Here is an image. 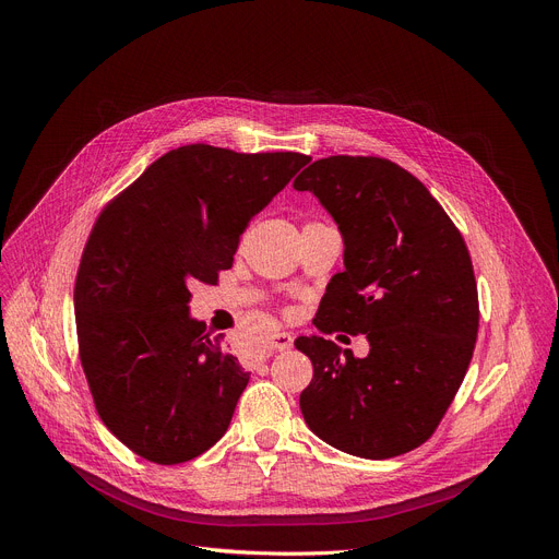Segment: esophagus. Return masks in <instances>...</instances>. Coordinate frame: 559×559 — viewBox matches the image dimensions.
<instances>
[{
  "mask_svg": "<svg viewBox=\"0 0 559 559\" xmlns=\"http://www.w3.org/2000/svg\"><path fill=\"white\" fill-rule=\"evenodd\" d=\"M267 344H270L272 350H287L292 344H295V337H292L289 333L278 331V333H272V335L267 337Z\"/></svg>",
  "mask_w": 559,
  "mask_h": 559,
  "instance_id": "34e87169",
  "label": "esophagus"
}]
</instances>
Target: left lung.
Here are the masks:
<instances>
[{"label": "left lung", "mask_w": 559, "mask_h": 559, "mask_svg": "<svg viewBox=\"0 0 559 559\" xmlns=\"http://www.w3.org/2000/svg\"><path fill=\"white\" fill-rule=\"evenodd\" d=\"M335 219L344 272L321 299V333L367 335L356 358L331 340L299 337L312 380L299 405L326 444L367 460L421 447L457 394L478 335L474 264L426 186L392 160L331 156L295 181Z\"/></svg>", "instance_id": "8db88e82"}]
</instances>
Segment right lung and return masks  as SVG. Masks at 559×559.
Returning <instances> with one entry per match:
<instances>
[{"label": "right lung", "mask_w": 559, "mask_h": 559, "mask_svg": "<svg viewBox=\"0 0 559 559\" xmlns=\"http://www.w3.org/2000/svg\"><path fill=\"white\" fill-rule=\"evenodd\" d=\"M310 156L186 144L99 215L74 285L81 365L106 428L140 457L188 462L224 437L249 371L190 314L240 235Z\"/></svg>", "instance_id": "obj_1"}]
</instances>
